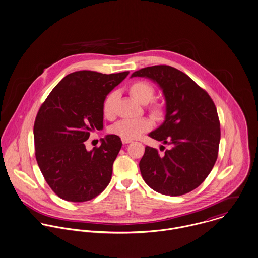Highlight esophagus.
<instances>
[{"label": "esophagus", "instance_id": "1", "mask_svg": "<svg viewBox=\"0 0 258 258\" xmlns=\"http://www.w3.org/2000/svg\"><path fill=\"white\" fill-rule=\"evenodd\" d=\"M121 142H122V143H124V144L132 143V141H130V140H126V139H121Z\"/></svg>", "mask_w": 258, "mask_h": 258}]
</instances>
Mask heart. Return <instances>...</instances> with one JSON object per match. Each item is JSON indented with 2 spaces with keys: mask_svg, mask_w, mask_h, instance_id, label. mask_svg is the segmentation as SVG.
Returning a JSON list of instances; mask_svg holds the SVG:
<instances>
[{
  "mask_svg": "<svg viewBox=\"0 0 258 258\" xmlns=\"http://www.w3.org/2000/svg\"><path fill=\"white\" fill-rule=\"evenodd\" d=\"M130 95L140 104L147 105L151 102L154 96V88L146 81H137L128 87ZM117 100V93H109L103 101L102 110L104 116L108 119H113L115 115V104ZM150 114L154 116L163 115V107L158 103H152L148 106ZM152 127V121L149 118L143 117L139 119H122L115 122L111 126L110 132L126 140H136L143 133L148 132Z\"/></svg>",
  "mask_w": 258,
  "mask_h": 258,
  "instance_id": "1",
  "label": "heart"
}]
</instances>
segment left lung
Segmentation results:
<instances>
[{"instance_id":"8db88e82","label":"left lung","mask_w":258,"mask_h":258,"mask_svg":"<svg viewBox=\"0 0 258 258\" xmlns=\"http://www.w3.org/2000/svg\"><path fill=\"white\" fill-rule=\"evenodd\" d=\"M133 77L150 79L162 90L165 118L148 136L170 145L163 155L145 147L140 161L143 180L163 195L187 194L200 186L218 158L221 130L216 106L205 90L171 66L145 67Z\"/></svg>"}]
</instances>
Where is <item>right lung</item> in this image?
I'll list each match as a JSON object with an SVG mask.
<instances>
[{"instance_id": "1", "label": "right lung", "mask_w": 258, "mask_h": 258, "mask_svg": "<svg viewBox=\"0 0 258 258\" xmlns=\"http://www.w3.org/2000/svg\"><path fill=\"white\" fill-rule=\"evenodd\" d=\"M128 73H70L41 105L33 126L35 158L45 181L61 199L92 200L109 185L121 147L119 137L108 135L101 139L100 147L90 151L85 142L91 132L103 130V101Z\"/></svg>"}]
</instances>
